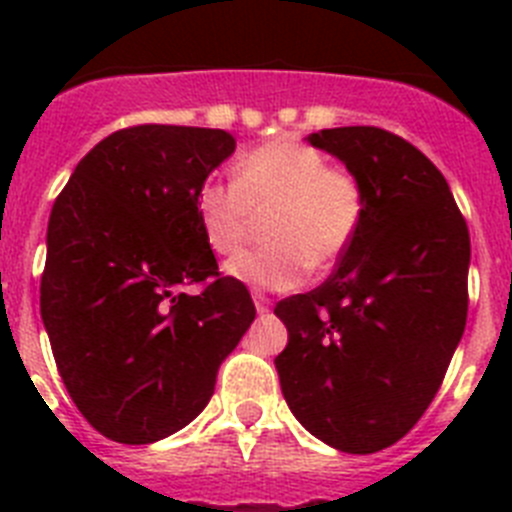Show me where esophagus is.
<instances>
[{"mask_svg": "<svg viewBox=\"0 0 512 512\" xmlns=\"http://www.w3.org/2000/svg\"><path fill=\"white\" fill-rule=\"evenodd\" d=\"M253 302H256V310H259L261 315L271 310V300L266 295H261V292H253Z\"/></svg>", "mask_w": 512, "mask_h": 512, "instance_id": "1", "label": "esophagus"}]
</instances>
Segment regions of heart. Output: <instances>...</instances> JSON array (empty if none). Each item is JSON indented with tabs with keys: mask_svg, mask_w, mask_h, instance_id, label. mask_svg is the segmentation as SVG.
Wrapping results in <instances>:
<instances>
[{
	"mask_svg": "<svg viewBox=\"0 0 512 512\" xmlns=\"http://www.w3.org/2000/svg\"><path fill=\"white\" fill-rule=\"evenodd\" d=\"M194 210L217 256L241 251L264 220L269 246L235 256L225 271L248 287L292 289L307 269L328 271L343 259L364 223L366 194L354 171L279 138L238 158L233 182L207 179Z\"/></svg>",
	"mask_w": 512,
	"mask_h": 512,
	"instance_id": "1",
	"label": "heart"
}]
</instances>
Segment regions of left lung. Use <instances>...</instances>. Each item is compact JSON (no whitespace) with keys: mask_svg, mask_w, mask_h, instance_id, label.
<instances>
[{"mask_svg":"<svg viewBox=\"0 0 512 512\" xmlns=\"http://www.w3.org/2000/svg\"><path fill=\"white\" fill-rule=\"evenodd\" d=\"M364 184L356 241L320 287L277 302L274 359L307 431L346 454L400 441L436 397L467 325L469 228L428 156L372 125L307 135Z\"/></svg>","mask_w":512,"mask_h":512,"instance_id":"left-lung-1","label":"left lung"}]
</instances>
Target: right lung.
Here are the masks:
<instances>
[{"mask_svg":"<svg viewBox=\"0 0 512 512\" xmlns=\"http://www.w3.org/2000/svg\"><path fill=\"white\" fill-rule=\"evenodd\" d=\"M233 151L225 130L135 125L99 140L56 197L40 315L71 400L112 441L153 443L192 423L256 318L194 210ZM187 283L206 289L179 293Z\"/></svg>","mask_w":512,"mask_h":512,"instance_id":"add662e5","label":"right lung"}]
</instances>
